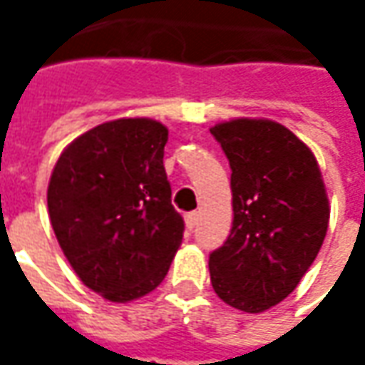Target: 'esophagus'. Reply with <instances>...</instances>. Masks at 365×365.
<instances>
[{"label":"esophagus","mask_w":365,"mask_h":365,"mask_svg":"<svg viewBox=\"0 0 365 365\" xmlns=\"http://www.w3.org/2000/svg\"><path fill=\"white\" fill-rule=\"evenodd\" d=\"M185 221H187V227H189V230H195V225L199 223V215H197V211L187 213V215H185Z\"/></svg>","instance_id":"1"}]
</instances>
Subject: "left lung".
I'll list each match as a JSON object with an SVG mask.
<instances>
[{
  "label": "left lung",
  "mask_w": 365,
  "mask_h": 365,
  "mask_svg": "<svg viewBox=\"0 0 365 365\" xmlns=\"http://www.w3.org/2000/svg\"><path fill=\"white\" fill-rule=\"evenodd\" d=\"M232 168L233 223L209 254L217 297L262 313L301 282L329 225V201L315 156L270 120H233L211 128Z\"/></svg>",
  "instance_id": "1"
}]
</instances>
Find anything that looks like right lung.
<instances>
[{"label": "right lung", "mask_w": 365, "mask_h": 365, "mask_svg": "<svg viewBox=\"0 0 365 365\" xmlns=\"http://www.w3.org/2000/svg\"><path fill=\"white\" fill-rule=\"evenodd\" d=\"M166 142L158 121H107L78 135L50 176L56 240L85 287L107 301L152 292L182 242L162 162Z\"/></svg>", "instance_id": "right-lung-1"}]
</instances>
